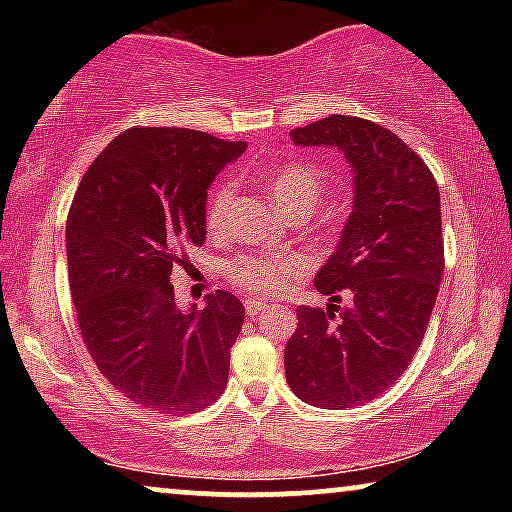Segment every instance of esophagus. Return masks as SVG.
Returning a JSON list of instances; mask_svg holds the SVG:
<instances>
[{
  "label": "esophagus",
  "instance_id": "1",
  "mask_svg": "<svg viewBox=\"0 0 512 512\" xmlns=\"http://www.w3.org/2000/svg\"><path fill=\"white\" fill-rule=\"evenodd\" d=\"M244 310H247L249 317H256V314H261L265 310V303L263 300L249 298V300H244Z\"/></svg>",
  "mask_w": 512,
  "mask_h": 512
}]
</instances>
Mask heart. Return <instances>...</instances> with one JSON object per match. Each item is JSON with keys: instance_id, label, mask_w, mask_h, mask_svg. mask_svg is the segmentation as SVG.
<instances>
[{"instance_id": "heart-1", "label": "heart", "mask_w": 512, "mask_h": 512, "mask_svg": "<svg viewBox=\"0 0 512 512\" xmlns=\"http://www.w3.org/2000/svg\"><path fill=\"white\" fill-rule=\"evenodd\" d=\"M328 184H331L328 172L314 163H286L263 177L265 191H268L270 198L275 200V205L284 214H289L291 219L293 216L312 214L319 207L321 198L326 195ZM233 198L235 188L230 181H221L209 193L205 223L212 235L226 233ZM300 268H303V263L296 256L240 254L230 258L226 272L230 282L240 286V289L268 296V293L282 291L298 275Z\"/></svg>"}]
</instances>
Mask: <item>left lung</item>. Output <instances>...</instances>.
Returning a JSON list of instances; mask_svg holds the SVG:
<instances>
[{"mask_svg":"<svg viewBox=\"0 0 512 512\" xmlns=\"http://www.w3.org/2000/svg\"><path fill=\"white\" fill-rule=\"evenodd\" d=\"M291 139L340 149L354 172V209L314 277L331 303L300 305L284 349L293 394L345 410L384 394L422 345L445 268L440 193L424 160L366 118L333 114L291 130ZM342 295L345 308L334 305Z\"/></svg>","mask_w":512,"mask_h":512,"instance_id":"left-lung-1","label":"left lung"}]
</instances>
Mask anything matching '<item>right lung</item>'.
Masks as SVG:
<instances>
[{
	"instance_id": "add662e5",
	"label": "right lung",
	"mask_w": 512,
	"mask_h": 512,
	"mask_svg": "<svg viewBox=\"0 0 512 512\" xmlns=\"http://www.w3.org/2000/svg\"><path fill=\"white\" fill-rule=\"evenodd\" d=\"M247 144L188 128H130L83 174L67 216V270L83 342L109 384L165 415L228 384L244 305L216 291L184 312L170 275L205 244L207 188Z\"/></svg>"
}]
</instances>
